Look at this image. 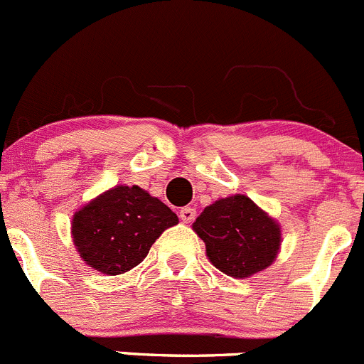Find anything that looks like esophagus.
<instances>
[{"label":"esophagus","instance_id":"obj_1","mask_svg":"<svg viewBox=\"0 0 364 364\" xmlns=\"http://www.w3.org/2000/svg\"><path fill=\"white\" fill-rule=\"evenodd\" d=\"M179 219L183 220V223H192L193 219H196V210L190 208V206H186V208H181L179 210Z\"/></svg>","mask_w":364,"mask_h":364}]
</instances>
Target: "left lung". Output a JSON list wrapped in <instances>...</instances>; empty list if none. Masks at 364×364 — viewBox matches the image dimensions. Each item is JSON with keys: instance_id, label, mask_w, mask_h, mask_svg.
<instances>
[{"instance_id": "obj_1", "label": "left lung", "mask_w": 364, "mask_h": 364, "mask_svg": "<svg viewBox=\"0 0 364 364\" xmlns=\"http://www.w3.org/2000/svg\"><path fill=\"white\" fill-rule=\"evenodd\" d=\"M210 262L233 278H250L277 260L282 228L244 193L217 199L192 224Z\"/></svg>"}]
</instances>
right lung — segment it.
<instances>
[{"label":"right lung","instance_id":"right-lung-1","mask_svg":"<svg viewBox=\"0 0 364 364\" xmlns=\"http://www.w3.org/2000/svg\"><path fill=\"white\" fill-rule=\"evenodd\" d=\"M178 223L147 190L117 185L73 213L71 239L91 269L114 277L144 262L156 239Z\"/></svg>","mask_w":364,"mask_h":364}]
</instances>
